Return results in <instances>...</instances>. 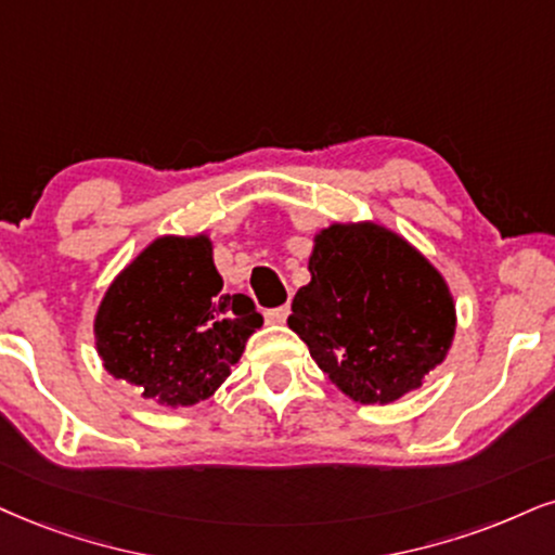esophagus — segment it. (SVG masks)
<instances>
[{"label": "esophagus", "mask_w": 555, "mask_h": 555, "mask_svg": "<svg viewBox=\"0 0 555 555\" xmlns=\"http://www.w3.org/2000/svg\"><path fill=\"white\" fill-rule=\"evenodd\" d=\"M291 313V306H278V309H267L264 311V321L267 324H283L285 319H288Z\"/></svg>", "instance_id": "1"}]
</instances>
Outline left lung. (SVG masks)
<instances>
[{
    "label": "left lung",
    "mask_w": 555,
    "mask_h": 555,
    "mask_svg": "<svg viewBox=\"0 0 555 555\" xmlns=\"http://www.w3.org/2000/svg\"><path fill=\"white\" fill-rule=\"evenodd\" d=\"M309 270L288 326L350 399L391 403L444 360L453 296L401 236L375 223H334L317 236Z\"/></svg>",
    "instance_id": "8db88e82"
}]
</instances>
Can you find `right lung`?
I'll return each instance as SVG.
<instances>
[{"label":"right lung","instance_id":"add662e5","mask_svg":"<svg viewBox=\"0 0 555 555\" xmlns=\"http://www.w3.org/2000/svg\"><path fill=\"white\" fill-rule=\"evenodd\" d=\"M255 300L225 293L205 236H164L143 249L102 298L94 337L107 373L164 406H193L229 378Z\"/></svg>","mask_w":555,"mask_h":555}]
</instances>
